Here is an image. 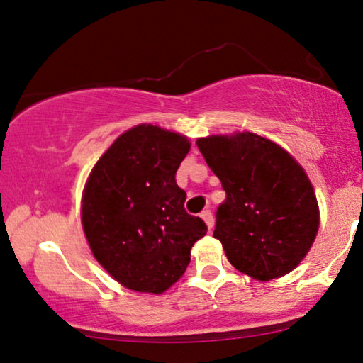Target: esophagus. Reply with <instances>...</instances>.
Here are the masks:
<instances>
[{
    "label": "esophagus",
    "mask_w": 363,
    "mask_h": 363,
    "mask_svg": "<svg viewBox=\"0 0 363 363\" xmlns=\"http://www.w3.org/2000/svg\"><path fill=\"white\" fill-rule=\"evenodd\" d=\"M201 218H203V221L206 223L208 231H211V230H213V226H215V220H213L211 211H210V210H205V211L201 213Z\"/></svg>",
    "instance_id": "1"
}]
</instances>
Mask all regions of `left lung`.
<instances>
[{"label": "left lung", "mask_w": 363, "mask_h": 363, "mask_svg": "<svg viewBox=\"0 0 363 363\" xmlns=\"http://www.w3.org/2000/svg\"><path fill=\"white\" fill-rule=\"evenodd\" d=\"M220 178L226 200L213 236L242 274L266 282L289 274L314 245L320 213L301 163L269 138L252 132L196 140Z\"/></svg>", "instance_id": "1"}]
</instances>
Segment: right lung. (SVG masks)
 <instances>
[{
    "label": "right lung",
    "mask_w": 363,
    "mask_h": 363,
    "mask_svg": "<svg viewBox=\"0 0 363 363\" xmlns=\"http://www.w3.org/2000/svg\"><path fill=\"white\" fill-rule=\"evenodd\" d=\"M186 135L140 123L118 135L89 173L84 235L99 264L127 289L162 294L185 274L206 225L185 211L175 173Z\"/></svg>",
    "instance_id": "1"
}]
</instances>
